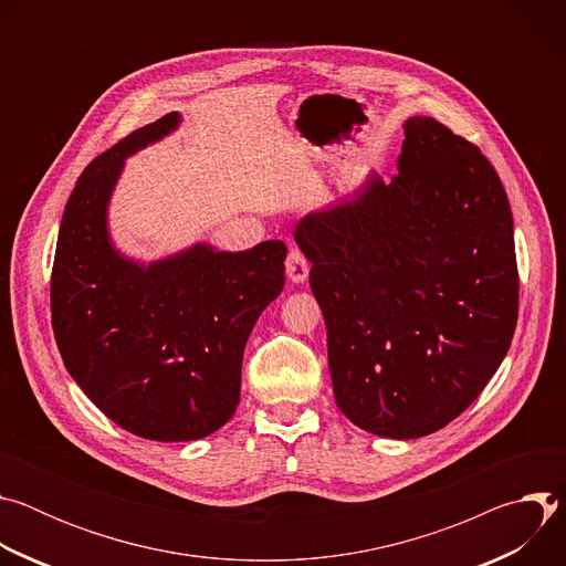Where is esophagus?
Listing matches in <instances>:
<instances>
[{"label":"esophagus","instance_id":"esophagus-1","mask_svg":"<svg viewBox=\"0 0 566 566\" xmlns=\"http://www.w3.org/2000/svg\"><path fill=\"white\" fill-rule=\"evenodd\" d=\"M308 269H311V264L304 258V253L300 249H291L289 258H286V275H289V280L295 282V284L304 282L308 277Z\"/></svg>","mask_w":566,"mask_h":566}]
</instances>
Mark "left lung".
Wrapping results in <instances>:
<instances>
[{"mask_svg": "<svg viewBox=\"0 0 566 566\" xmlns=\"http://www.w3.org/2000/svg\"><path fill=\"white\" fill-rule=\"evenodd\" d=\"M295 239L325 315L340 412L417 439L454 421L502 365L520 275L506 190L476 145L406 123L398 175L306 214Z\"/></svg>", "mask_w": 566, "mask_h": 566, "instance_id": "1", "label": "left lung"}]
</instances>
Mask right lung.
<instances>
[{"label":"right lung","instance_id":"obj_1","mask_svg":"<svg viewBox=\"0 0 566 566\" xmlns=\"http://www.w3.org/2000/svg\"><path fill=\"white\" fill-rule=\"evenodd\" d=\"M166 114L96 156L80 175L57 232L51 322L66 371L123 430L195 441L234 415L241 358L260 313L284 286L286 247L221 253L197 244L140 266L107 234V203L125 156L170 134Z\"/></svg>","mask_w":566,"mask_h":566}]
</instances>
